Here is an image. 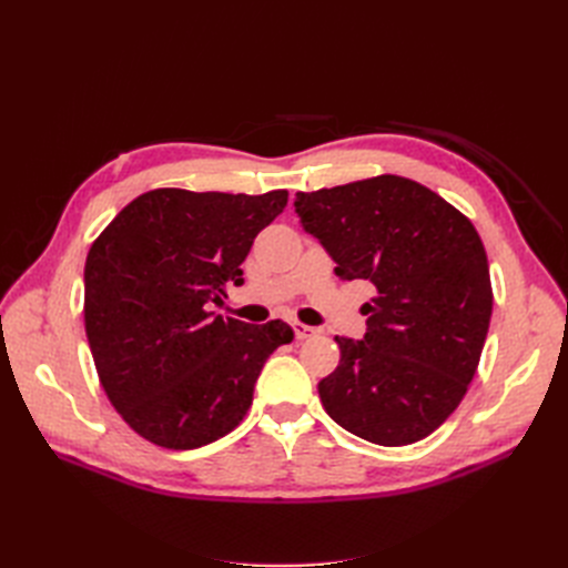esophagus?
Here are the masks:
<instances>
[{
    "label": "esophagus",
    "instance_id": "esophagus-1",
    "mask_svg": "<svg viewBox=\"0 0 568 568\" xmlns=\"http://www.w3.org/2000/svg\"><path fill=\"white\" fill-rule=\"evenodd\" d=\"M294 332H296V338L298 341H305V338H315L320 332L315 329V326H307V324H301V322H296L294 324Z\"/></svg>",
    "mask_w": 568,
    "mask_h": 568
}]
</instances>
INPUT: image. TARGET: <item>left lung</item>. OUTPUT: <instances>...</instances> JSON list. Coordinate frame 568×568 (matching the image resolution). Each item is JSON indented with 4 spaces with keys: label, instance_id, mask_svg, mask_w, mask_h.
Masks as SVG:
<instances>
[{
    "label": "left lung",
    "instance_id": "obj_1",
    "mask_svg": "<svg viewBox=\"0 0 568 568\" xmlns=\"http://www.w3.org/2000/svg\"><path fill=\"white\" fill-rule=\"evenodd\" d=\"M307 234L343 282L365 280V338L336 336L322 405L346 432L386 448L434 434L474 379L493 291L471 222L424 184L382 175L296 194Z\"/></svg>",
    "mask_w": 568,
    "mask_h": 568
}]
</instances>
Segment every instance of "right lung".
Here are the masks:
<instances>
[{"mask_svg": "<svg viewBox=\"0 0 568 568\" xmlns=\"http://www.w3.org/2000/svg\"><path fill=\"white\" fill-rule=\"evenodd\" d=\"M288 194L153 189L120 211L84 263V332L111 405L170 450L209 445L244 419L282 320L209 313L244 284L242 263Z\"/></svg>", "mask_w": 568, "mask_h": 568, "instance_id": "1", "label": "right lung"}]
</instances>
